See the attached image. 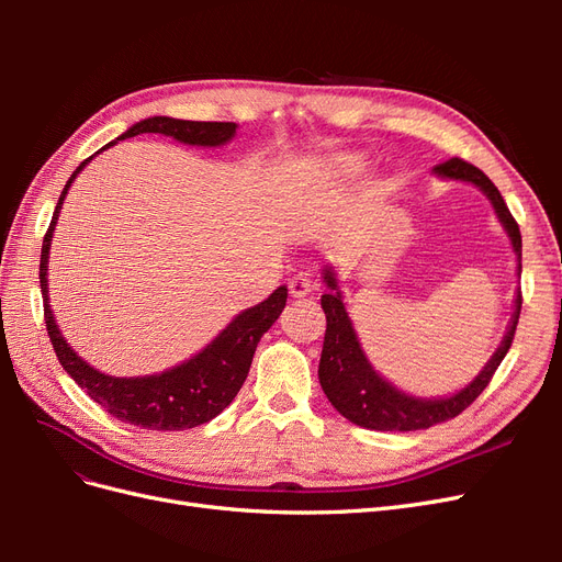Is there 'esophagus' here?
Here are the masks:
<instances>
[{"label": "esophagus", "instance_id": "34e87169", "mask_svg": "<svg viewBox=\"0 0 562 562\" xmlns=\"http://www.w3.org/2000/svg\"><path fill=\"white\" fill-rule=\"evenodd\" d=\"M314 288V279L310 271H297L295 277H291V281H288V291H291L293 297H304L310 295Z\"/></svg>", "mask_w": 562, "mask_h": 562}]
</instances>
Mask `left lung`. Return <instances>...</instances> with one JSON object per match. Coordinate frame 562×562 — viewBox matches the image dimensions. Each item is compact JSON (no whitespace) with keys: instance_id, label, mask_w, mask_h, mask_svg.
<instances>
[{"instance_id":"obj_1","label":"left lung","mask_w":562,"mask_h":562,"mask_svg":"<svg viewBox=\"0 0 562 562\" xmlns=\"http://www.w3.org/2000/svg\"><path fill=\"white\" fill-rule=\"evenodd\" d=\"M434 173L440 178L462 180L479 187V190L490 199L492 209H495L502 227L506 229L508 239H512L514 252L518 258V274H520V255H522V239L518 223L514 220L512 211L506 209V203L499 194V190L492 180L475 168L473 164L452 157L434 168ZM323 281L330 288L326 295H321V307L326 312V339H323L321 363H318V382L323 386V394L335 405L339 415H345L349 422L359 424L363 429L375 431H419L429 429L434 424L448 422L457 417L462 411L483 394V389L490 384L495 370L504 361L506 351L512 349L522 295L516 293V312L508 323L506 335L497 351L492 353V359L485 363V368L469 382L464 389H459L457 394L446 398H417L411 394H403L394 384L386 382L375 368L370 366L366 353L361 349L359 337L351 326V318L347 314V307L342 302V293L337 288V279L333 267L323 269Z\"/></svg>"}]
</instances>
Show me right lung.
Masks as SVG:
<instances>
[{"instance_id":"1","label":"right lung","mask_w":562,"mask_h":562,"mask_svg":"<svg viewBox=\"0 0 562 562\" xmlns=\"http://www.w3.org/2000/svg\"><path fill=\"white\" fill-rule=\"evenodd\" d=\"M140 133H161L171 135L178 143L199 145V147H220L234 138L236 124L232 122H184V119L173 116H149L143 122L133 124L126 133L119 135L116 140L133 138ZM114 140V143H116ZM114 143L105 145L112 147ZM103 147V149H105ZM100 149V151H103ZM98 155V151H95ZM93 155V157H95ZM93 157L83 159L77 171L63 187L58 206L50 217L48 232L42 244V260H40V285L44 297V321L50 337V345L56 349L60 366L83 391L91 396L100 407L122 419L133 427H143L151 431H182L194 429L199 424H206L217 417L225 407L239 394L241 384L248 378L252 363L255 347L260 337L271 328V323L279 318L285 307L288 288L279 285L265 302L255 304L250 310H244L232 318L229 326L220 333L211 345L203 347L190 361H184L176 368H168L159 375L145 378H112L105 372L89 366L81 356L67 345L60 328L56 326L54 312L48 304V250L54 229L58 223V213L72 180Z\"/></svg>"}]
</instances>
